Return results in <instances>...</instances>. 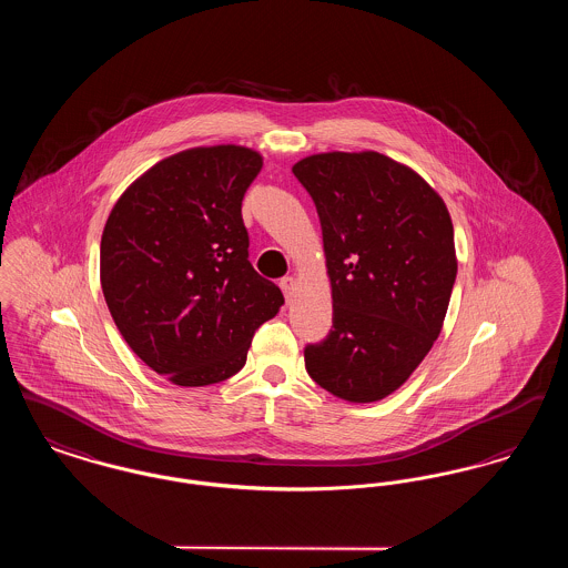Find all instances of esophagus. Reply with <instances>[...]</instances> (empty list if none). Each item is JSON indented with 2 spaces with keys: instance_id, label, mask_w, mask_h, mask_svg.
<instances>
[{
  "instance_id": "1",
  "label": "esophagus",
  "mask_w": 568,
  "mask_h": 568,
  "mask_svg": "<svg viewBox=\"0 0 568 568\" xmlns=\"http://www.w3.org/2000/svg\"><path fill=\"white\" fill-rule=\"evenodd\" d=\"M278 285H281L285 297L292 300V294H294V290H296V278H294V276H283V278L278 281Z\"/></svg>"
}]
</instances>
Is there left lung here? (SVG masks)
Segmentation results:
<instances>
[{"instance_id":"1","label":"left lung","mask_w":568,"mask_h":568,"mask_svg":"<svg viewBox=\"0 0 568 568\" xmlns=\"http://www.w3.org/2000/svg\"><path fill=\"white\" fill-rule=\"evenodd\" d=\"M292 172L322 221L334 306L306 373L343 400L377 403L440 334L458 274L452 216L417 172L375 151L311 155Z\"/></svg>"}]
</instances>
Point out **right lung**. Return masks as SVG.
<instances>
[{
	"label": "right lung",
	"mask_w": 568,
	"mask_h": 568,
	"mask_svg": "<svg viewBox=\"0 0 568 568\" xmlns=\"http://www.w3.org/2000/svg\"><path fill=\"white\" fill-rule=\"evenodd\" d=\"M262 155L197 146L155 163L110 211L100 278L110 315L158 375L202 387L236 375L285 302L248 262L243 197Z\"/></svg>",
	"instance_id": "obj_1"
}]
</instances>
